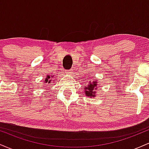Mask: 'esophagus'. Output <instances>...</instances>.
I'll use <instances>...</instances> for the list:
<instances>
[{
	"label": "esophagus",
	"instance_id": "34e87169",
	"mask_svg": "<svg viewBox=\"0 0 149 149\" xmlns=\"http://www.w3.org/2000/svg\"><path fill=\"white\" fill-rule=\"evenodd\" d=\"M67 73H69V75H72L73 73V69H70L69 71V72H68Z\"/></svg>",
	"mask_w": 149,
	"mask_h": 149
}]
</instances>
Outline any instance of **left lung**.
Listing matches in <instances>:
<instances>
[{"label":"left lung","mask_w":149,"mask_h":149,"mask_svg":"<svg viewBox=\"0 0 149 149\" xmlns=\"http://www.w3.org/2000/svg\"><path fill=\"white\" fill-rule=\"evenodd\" d=\"M97 86H98L97 80H95V81L93 82H90L86 87H84L85 95H86L87 97H95V96H96V95H95V94H96L95 90L97 88Z\"/></svg>","instance_id":"8db88e82"}]
</instances>
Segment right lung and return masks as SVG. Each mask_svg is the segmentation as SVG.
I'll use <instances>...</instances> for the list:
<instances>
[{
  "mask_svg": "<svg viewBox=\"0 0 149 149\" xmlns=\"http://www.w3.org/2000/svg\"><path fill=\"white\" fill-rule=\"evenodd\" d=\"M52 78H53V76H51V77H50V76H47L45 80H44V82H45L46 84L51 85V83H52V82L53 81Z\"/></svg>",
  "mask_w": 149,
  "mask_h": 149,
  "instance_id": "1",
  "label": "right lung"
}]
</instances>
